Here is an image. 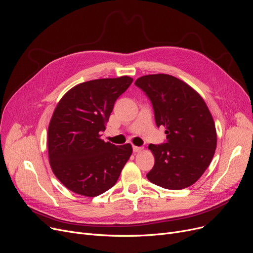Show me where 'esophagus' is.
Wrapping results in <instances>:
<instances>
[{"label":"esophagus","mask_w":253,"mask_h":253,"mask_svg":"<svg viewBox=\"0 0 253 253\" xmlns=\"http://www.w3.org/2000/svg\"><path fill=\"white\" fill-rule=\"evenodd\" d=\"M141 150H142L141 147H136V145H133V152H134V153H138V152H140Z\"/></svg>","instance_id":"34e87169"}]
</instances>
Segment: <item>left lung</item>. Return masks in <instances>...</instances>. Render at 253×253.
<instances>
[{
  "label": "left lung",
  "instance_id": "1",
  "mask_svg": "<svg viewBox=\"0 0 253 253\" xmlns=\"http://www.w3.org/2000/svg\"><path fill=\"white\" fill-rule=\"evenodd\" d=\"M135 85L151 100L157 126L166 128V141L149 145L155 165L148 179L168 190L190 187L216 149L215 125L205 101L188 84L166 74L140 77Z\"/></svg>",
  "mask_w": 253,
  "mask_h": 253
}]
</instances>
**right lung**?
<instances>
[{
  "instance_id": "1",
  "label": "right lung",
  "mask_w": 253,
  "mask_h": 253,
  "mask_svg": "<svg viewBox=\"0 0 253 253\" xmlns=\"http://www.w3.org/2000/svg\"><path fill=\"white\" fill-rule=\"evenodd\" d=\"M133 79H97L75 86L63 95L48 128V154L53 173L72 192L98 196L116 184L132 154L130 143L100 139L115 101Z\"/></svg>"
}]
</instances>
